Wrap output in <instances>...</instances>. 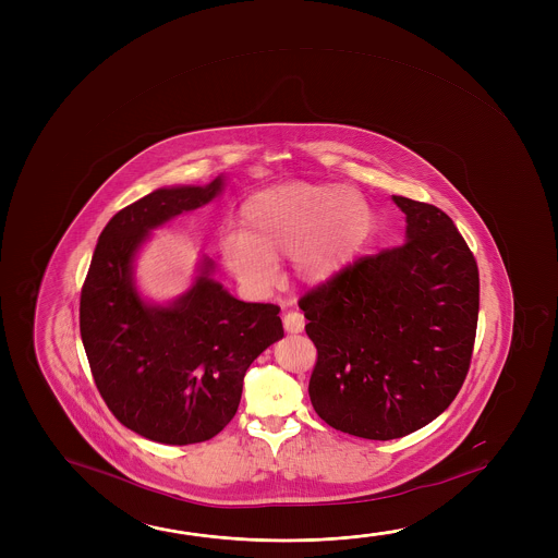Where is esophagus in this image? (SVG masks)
<instances>
[{
    "label": "esophagus",
    "instance_id": "34e87169",
    "mask_svg": "<svg viewBox=\"0 0 558 558\" xmlns=\"http://www.w3.org/2000/svg\"><path fill=\"white\" fill-rule=\"evenodd\" d=\"M305 327V317L300 311H290L283 315V329L288 332H302Z\"/></svg>",
    "mask_w": 558,
    "mask_h": 558
}]
</instances>
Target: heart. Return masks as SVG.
<instances>
[{
	"label": "heart",
	"instance_id": "heart-1",
	"mask_svg": "<svg viewBox=\"0 0 558 558\" xmlns=\"http://www.w3.org/2000/svg\"><path fill=\"white\" fill-rule=\"evenodd\" d=\"M241 231L218 238L221 263L248 290H268L280 258L305 283L329 282L352 265L372 233L366 198L338 184L283 183L251 194Z\"/></svg>",
	"mask_w": 558,
	"mask_h": 558
}]
</instances>
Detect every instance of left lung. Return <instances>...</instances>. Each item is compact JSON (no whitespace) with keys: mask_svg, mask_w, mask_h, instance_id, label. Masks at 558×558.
Wrapping results in <instances>:
<instances>
[{"mask_svg":"<svg viewBox=\"0 0 558 558\" xmlns=\"http://www.w3.org/2000/svg\"><path fill=\"white\" fill-rule=\"evenodd\" d=\"M407 243L362 256L300 300L317 348L315 412L366 439L402 438L448 409L465 381L478 268L446 211L393 196Z\"/></svg>","mask_w":558,"mask_h":558,"instance_id":"left-lung-1","label":"left lung"}]
</instances>
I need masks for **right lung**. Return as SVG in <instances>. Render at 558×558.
I'll return each mask as SVG.
<instances>
[{"label": "right lung", "mask_w": 558, "mask_h": 558, "mask_svg": "<svg viewBox=\"0 0 558 558\" xmlns=\"http://www.w3.org/2000/svg\"><path fill=\"white\" fill-rule=\"evenodd\" d=\"M206 186L157 189L105 226L80 300V330L93 379L120 424L167 446L214 438L238 412L243 377L283 337L275 303L239 302L210 278L208 258L171 305L146 303L134 256L151 229L214 201Z\"/></svg>", "instance_id": "obj_1"}]
</instances>
